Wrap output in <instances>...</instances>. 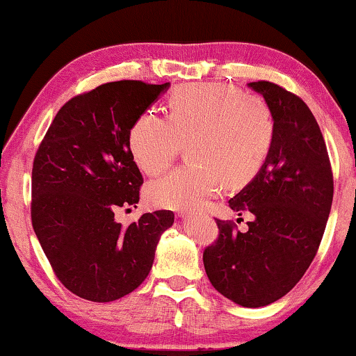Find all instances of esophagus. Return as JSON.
<instances>
[{"instance_id":"1","label":"esophagus","mask_w":356,"mask_h":356,"mask_svg":"<svg viewBox=\"0 0 356 356\" xmlns=\"http://www.w3.org/2000/svg\"><path fill=\"white\" fill-rule=\"evenodd\" d=\"M190 216V211H177V218H187Z\"/></svg>"}]
</instances>
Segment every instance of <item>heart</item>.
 Segmentation results:
<instances>
[{
  "label": "heart",
  "instance_id": "obj_1",
  "mask_svg": "<svg viewBox=\"0 0 356 356\" xmlns=\"http://www.w3.org/2000/svg\"><path fill=\"white\" fill-rule=\"evenodd\" d=\"M276 124L263 98L219 83H192L169 98V119L147 111L129 134L137 166L154 176L171 166L182 145L193 164L179 168L147 187L156 208L192 209L216 195L226 182L252 180L271 153Z\"/></svg>",
  "mask_w": 356,
  "mask_h": 356
}]
</instances>
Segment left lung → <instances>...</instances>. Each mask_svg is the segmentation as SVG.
Here are the masks:
<instances>
[{"label":"left lung","instance_id":"obj_1","mask_svg":"<svg viewBox=\"0 0 356 356\" xmlns=\"http://www.w3.org/2000/svg\"><path fill=\"white\" fill-rule=\"evenodd\" d=\"M248 87L271 108V153L229 207L254 216L247 232L216 219L219 237L204 248L213 287L234 303L259 308L282 298L312 264L330 213L334 179L313 113L302 98L266 80Z\"/></svg>","mask_w":356,"mask_h":356}]
</instances>
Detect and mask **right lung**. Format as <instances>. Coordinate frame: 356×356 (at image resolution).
<instances>
[{
  "mask_svg": "<svg viewBox=\"0 0 356 356\" xmlns=\"http://www.w3.org/2000/svg\"><path fill=\"white\" fill-rule=\"evenodd\" d=\"M169 88L119 80L59 109L33 159L32 226L64 287L113 302L147 279L174 213H145L129 227L114 211L138 203L143 177L129 148L138 116Z\"/></svg>",
  "mask_w": 356,
  "mask_h": 356,
  "instance_id": "add662e5",
  "label": "right lung"
}]
</instances>
